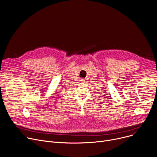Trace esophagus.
<instances>
[{
    "label": "esophagus",
    "mask_w": 157,
    "mask_h": 157,
    "mask_svg": "<svg viewBox=\"0 0 157 157\" xmlns=\"http://www.w3.org/2000/svg\"><path fill=\"white\" fill-rule=\"evenodd\" d=\"M79 81H80V84H84V83H85V82H86L84 78H80Z\"/></svg>",
    "instance_id": "esophagus-1"
}]
</instances>
